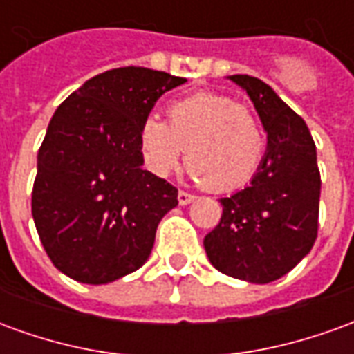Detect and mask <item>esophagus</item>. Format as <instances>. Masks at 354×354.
<instances>
[{
  "mask_svg": "<svg viewBox=\"0 0 354 354\" xmlns=\"http://www.w3.org/2000/svg\"><path fill=\"white\" fill-rule=\"evenodd\" d=\"M192 201H195V195H193V193L184 192V189L178 192V203H180V205H189Z\"/></svg>",
  "mask_w": 354,
  "mask_h": 354,
  "instance_id": "1",
  "label": "esophagus"
}]
</instances>
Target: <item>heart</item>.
I'll return each instance as SVG.
<instances>
[{
  "label": "heart",
  "instance_id": "obj_1",
  "mask_svg": "<svg viewBox=\"0 0 354 354\" xmlns=\"http://www.w3.org/2000/svg\"><path fill=\"white\" fill-rule=\"evenodd\" d=\"M169 123L147 117L140 153L157 176H169L187 149V167L212 192H231L256 174L266 151L260 121L241 102L199 93L170 104Z\"/></svg>",
  "mask_w": 354,
  "mask_h": 354
}]
</instances>
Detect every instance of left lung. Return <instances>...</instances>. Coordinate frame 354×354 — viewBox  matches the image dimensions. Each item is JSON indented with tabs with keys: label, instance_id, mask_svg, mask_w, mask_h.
I'll return each mask as SVG.
<instances>
[{
	"label": "left lung",
	"instance_id": "8db88e82",
	"mask_svg": "<svg viewBox=\"0 0 354 354\" xmlns=\"http://www.w3.org/2000/svg\"><path fill=\"white\" fill-rule=\"evenodd\" d=\"M267 131V153L245 189L222 197V218L205 237L210 263L233 279L267 284L311 252L319 233L320 172L307 124L273 88L231 75Z\"/></svg>",
	"mask_w": 354,
	"mask_h": 354
}]
</instances>
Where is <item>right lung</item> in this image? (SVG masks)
<instances>
[{
    "label": "right lung",
    "instance_id": "right-lung-1",
    "mask_svg": "<svg viewBox=\"0 0 354 354\" xmlns=\"http://www.w3.org/2000/svg\"><path fill=\"white\" fill-rule=\"evenodd\" d=\"M185 77L138 66L94 75L55 111L37 153L32 214L58 271L106 284L146 263L178 189L142 169L140 127Z\"/></svg>",
    "mask_w": 354,
    "mask_h": 354
}]
</instances>
